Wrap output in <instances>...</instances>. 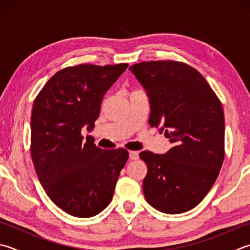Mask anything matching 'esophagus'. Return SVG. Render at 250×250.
<instances>
[{
	"label": "esophagus",
	"instance_id": "1",
	"mask_svg": "<svg viewBox=\"0 0 250 250\" xmlns=\"http://www.w3.org/2000/svg\"><path fill=\"white\" fill-rule=\"evenodd\" d=\"M129 157H130L131 160H138L139 159V153H138V151L131 150V151H129Z\"/></svg>",
	"mask_w": 250,
	"mask_h": 250
}]
</instances>
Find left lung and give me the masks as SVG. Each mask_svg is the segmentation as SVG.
Segmentation results:
<instances>
[{"label": "left lung", "mask_w": 250, "mask_h": 250, "mask_svg": "<svg viewBox=\"0 0 250 250\" xmlns=\"http://www.w3.org/2000/svg\"><path fill=\"white\" fill-rule=\"evenodd\" d=\"M149 100V125L173 146L164 155L140 153L147 166L143 192L161 212L196 207L217 180L224 158V114L208 82L187 63L171 61L132 65Z\"/></svg>", "instance_id": "obj_1"}]
</instances>
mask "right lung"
I'll return each instance as SVG.
<instances>
[{"mask_svg":"<svg viewBox=\"0 0 250 250\" xmlns=\"http://www.w3.org/2000/svg\"><path fill=\"white\" fill-rule=\"evenodd\" d=\"M128 63L78 65L56 72L34 100L31 157L52 202L78 218L103 211L112 199L128 150L102 149L81 131L94 129L105 93Z\"/></svg>","mask_w":250,"mask_h":250,"instance_id":"add662e5","label":"right lung"}]
</instances>
